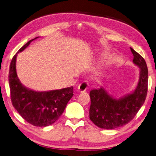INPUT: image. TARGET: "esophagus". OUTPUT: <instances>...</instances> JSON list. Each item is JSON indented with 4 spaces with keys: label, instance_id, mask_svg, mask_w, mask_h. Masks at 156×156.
I'll return each instance as SVG.
<instances>
[{
    "label": "esophagus",
    "instance_id": "esophagus-1",
    "mask_svg": "<svg viewBox=\"0 0 156 156\" xmlns=\"http://www.w3.org/2000/svg\"><path fill=\"white\" fill-rule=\"evenodd\" d=\"M89 87V83L87 81H83L78 86V90L79 92H85Z\"/></svg>",
    "mask_w": 156,
    "mask_h": 156
}]
</instances>
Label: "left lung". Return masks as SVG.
<instances>
[{
    "instance_id": "obj_1",
    "label": "left lung",
    "mask_w": 156,
    "mask_h": 156,
    "mask_svg": "<svg viewBox=\"0 0 156 156\" xmlns=\"http://www.w3.org/2000/svg\"><path fill=\"white\" fill-rule=\"evenodd\" d=\"M134 62L140 68V76L136 90L120 99L109 96L103 88L90 92V120L101 128L115 129L127 124L134 119L145 102L147 93L148 70L146 61L130 48Z\"/></svg>"
}]
</instances>
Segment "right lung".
Returning <instances> with one entry per match:
<instances>
[{
	"label": "right lung",
	"mask_w": 156,
	"mask_h": 156,
	"mask_svg": "<svg viewBox=\"0 0 156 156\" xmlns=\"http://www.w3.org/2000/svg\"><path fill=\"white\" fill-rule=\"evenodd\" d=\"M34 39L30 40L17 53L23 51ZM16 56L17 54L11 61L9 73L10 98L13 107L26 122L33 126L45 127L54 124L62 115L67 102L73 97V87L47 92H36L26 88L17 77Z\"/></svg>",
	"instance_id": "obj_1"
}]
</instances>
